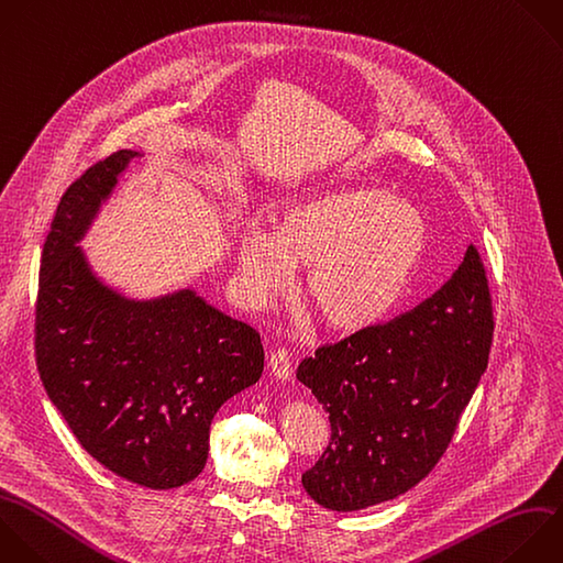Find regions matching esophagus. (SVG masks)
<instances>
[{"mask_svg": "<svg viewBox=\"0 0 563 563\" xmlns=\"http://www.w3.org/2000/svg\"><path fill=\"white\" fill-rule=\"evenodd\" d=\"M268 367L273 372V376H277L279 380H288L290 374H292V361H290V354L286 347H279L271 354V361H268Z\"/></svg>", "mask_w": 563, "mask_h": 563, "instance_id": "esophagus-1", "label": "esophagus"}]
</instances>
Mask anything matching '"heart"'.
Wrapping results in <instances>:
<instances>
[{
    "label": "heart",
    "instance_id": "obj_1",
    "mask_svg": "<svg viewBox=\"0 0 563 563\" xmlns=\"http://www.w3.org/2000/svg\"><path fill=\"white\" fill-rule=\"evenodd\" d=\"M427 249V220L376 187H339L282 209L275 231L249 227L238 251L240 282L255 303L284 292L306 266L301 292L330 330L378 323L402 297Z\"/></svg>",
    "mask_w": 563,
    "mask_h": 563
}]
</instances>
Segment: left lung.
Segmentation results:
<instances>
[{"instance_id": "left-lung-1", "label": "left lung", "mask_w": 563, "mask_h": 563, "mask_svg": "<svg viewBox=\"0 0 563 563\" xmlns=\"http://www.w3.org/2000/svg\"><path fill=\"white\" fill-rule=\"evenodd\" d=\"M490 343V292L471 244L451 279L420 306L306 356L297 378L332 429L301 475L306 493L347 512L416 486L446 451Z\"/></svg>"}]
</instances>
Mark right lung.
I'll return each instance as SVG.
<instances>
[{
	"label": "right lung",
	"mask_w": 563,
	"mask_h": 563,
	"mask_svg": "<svg viewBox=\"0 0 563 563\" xmlns=\"http://www.w3.org/2000/svg\"><path fill=\"white\" fill-rule=\"evenodd\" d=\"M121 150L64 194L44 244L35 354L48 398L112 473L176 488L207 464L218 409L264 369L257 330L191 288L130 299L103 284L79 242L130 161Z\"/></svg>",
	"instance_id": "add662e5"
}]
</instances>
